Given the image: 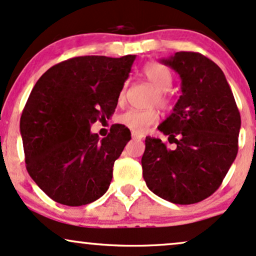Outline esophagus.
I'll list each match as a JSON object with an SVG mask.
<instances>
[{"label": "esophagus", "mask_w": 256, "mask_h": 256, "mask_svg": "<svg viewBox=\"0 0 256 256\" xmlns=\"http://www.w3.org/2000/svg\"><path fill=\"white\" fill-rule=\"evenodd\" d=\"M132 138H133L134 140H141L142 139V135H140V134H136V133H132Z\"/></svg>", "instance_id": "1"}]
</instances>
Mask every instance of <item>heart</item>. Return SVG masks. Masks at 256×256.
I'll return each instance as SVG.
<instances>
[{"instance_id":"b5f03b06","label":"heart","mask_w":256,"mask_h":256,"mask_svg":"<svg viewBox=\"0 0 256 256\" xmlns=\"http://www.w3.org/2000/svg\"><path fill=\"white\" fill-rule=\"evenodd\" d=\"M141 73L157 91L154 102H157V104L163 109H168L171 105V99L168 94V91L171 88L174 81L172 73H171L170 69L162 63L148 62L144 66ZM126 91H127V85L123 86L118 93V97H117L118 104H122L124 102ZM158 120L159 115L156 110L130 109L117 117V122L120 124L124 126L136 134L145 133L150 126L157 123Z\"/></svg>"}]
</instances>
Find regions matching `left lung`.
Segmentation results:
<instances>
[{"instance_id":"left-lung-1","label":"left lung","mask_w":256,"mask_h":256,"mask_svg":"<svg viewBox=\"0 0 256 256\" xmlns=\"http://www.w3.org/2000/svg\"><path fill=\"white\" fill-rule=\"evenodd\" d=\"M162 63L181 78L182 94L158 129L176 144L146 138L141 158L147 187L162 199L190 205L212 195L238 151L241 116L225 75L199 52L180 51Z\"/></svg>"}]
</instances>
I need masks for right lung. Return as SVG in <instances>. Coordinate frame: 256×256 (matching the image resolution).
<instances>
[{
	"label": "right lung",
	"mask_w": 256,
	"mask_h": 256,
	"mask_svg": "<svg viewBox=\"0 0 256 256\" xmlns=\"http://www.w3.org/2000/svg\"><path fill=\"white\" fill-rule=\"evenodd\" d=\"M135 57H74L48 69L33 87L20 118L26 169L56 202L87 205L109 188L130 132L118 124L99 139L91 126L115 112Z\"/></svg>",
	"instance_id": "add662e5"
}]
</instances>
